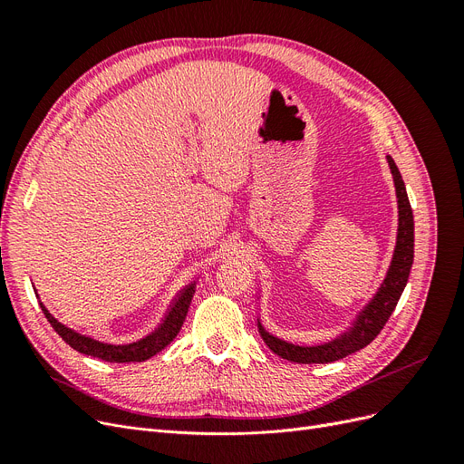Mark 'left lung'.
<instances>
[{"mask_svg": "<svg viewBox=\"0 0 464 464\" xmlns=\"http://www.w3.org/2000/svg\"><path fill=\"white\" fill-rule=\"evenodd\" d=\"M387 162H389L392 181H395V191H397L399 228H397V246H395V251H392V259L382 286L377 288L375 296L363 305V310L358 314L353 327L325 344L300 346V344L286 343L283 339H278V336L271 334L269 331H265L261 321L257 319L261 339L276 356L290 362H298V363H329L334 360H341L348 354L358 353V350H362L363 346H368L379 334V331L385 327L387 319L391 317L392 310L397 307L401 294L406 283H409L411 266L414 261V217L409 203V195H406L402 176L399 172L395 160H392L389 154H387Z\"/></svg>", "mask_w": 464, "mask_h": 464, "instance_id": "obj_1", "label": "left lung"}]
</instances>
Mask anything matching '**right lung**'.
<instances>
[{
	"instance_id": "1",
	"label": "right lung",
	"mask_w": 464,
	"mask_h": 464,
	"mask_svg": "<svg viewBox=\"0 0 464 464\" xmlns=\"http://www.w3.org/2000/svg\"><path fill=\"white\" fill-rule=\"evenodd\" d=\"M193 294H195V283L188 285L184 290L179 292V296L174 300L170 312L166 314L159 329H154L150 334L145 336V339L137 341V343H130V344H108V343L91 339V336H87V334H81L73 329L65 327L63 323H60L46 310L44 304H40V307H42V312H44L46 319L50 321L53 331L58 333L69 346L75 348L77 353L92 356V358H101L106 362L125 363V362H145L150 356L160 353L162 348H166L176 339V334L179 333L181 325H184V321H186Z\"/></svg>"
}]
</instances>
